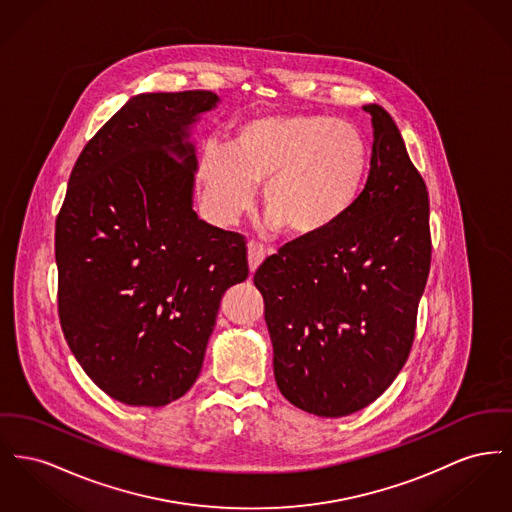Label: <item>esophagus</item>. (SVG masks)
<instances>
[{
	"instance_id": "obj_1",
	"label": "esophagus",
	"mask_w": 512,
	"mask_h": 512,
	"mask_svg": "<svg viewBox=\"0 0 512 512\" xmlns=\"http://www.w3.org/2000/svg\"><path fill=\"white\" fill-rule=\"evenodd\" d=\"M267 257V249L263 245H259L257 241H249L247 243V261H249V271L255 272L259 269V265L265 261Z\"/></svg>"
}]
</instances>
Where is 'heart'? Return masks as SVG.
<instances>
[{"instance_id":"1","label":"heart","mask_w":512,"mask_h":512,"mask_svg":"<svg viewBox=\"0 0 512 512\" xmlns=\"http://www.w3.org/2000/svg\"><path fill=\"white\" fill-rule=\"evenodd\" d=\"M369 143L350 121L278 114L245 121L232 151L209 147L199 178L212 207L234 220L249 211L263 182V214L294 238H317L360 199L369 174Z\"/></svg>"}]
</instances>
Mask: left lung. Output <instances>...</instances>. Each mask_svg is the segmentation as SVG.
<instances>
[{
    "instance_id": "1",
    "label": "left lung",
    "mask_w": 512,
    "mask_h": 512,
    "mask_svg": "<svg viewBox=\"0 0 512 512\" xmlns=\"http://www.w3.org/2000/svg\"><path fill=\"white\" fill-rule=\"evenodd\" d=\"M373 152L358 203L329 232L265 259L274 379L307 414L342 418L377 400L408 360L431 265L429 197L385 108L363 106Z\"/></svg>"
}]
</instances>
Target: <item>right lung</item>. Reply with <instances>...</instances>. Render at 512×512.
<instances>
[{"instance_id":"add662e5","label":"right lung","mask_w":512,"mask_h":512,"mask_svg":"<svg viewBox=\"0 0 512 512\" xmlns=\"http://www.w3.org/2000/svg\"><path fill=\"white\" fill-rule=\"evenodd\" d=\"M211 91L131 96L77 158L56 220L63 336L96 387L166 406L197 381L243 236L193 211L191 127Z\"/></svg>"}]
</instances>
